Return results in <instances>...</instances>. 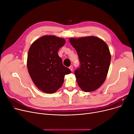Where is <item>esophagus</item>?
<instances>
[{
	"label": "esophagus",
	"mask_w": 134,
	"mask_h": 134,
	"mask_svg": "<svg viewBox=\"0 0 134 134\" xmlns=\"http://www.w3.org/2000/svg\"><path fill=\"white\" fill-rule=\"evenodd\" d=\"M69 68L71 70V71H73V66H70L69 67Z\"/></svg>",
	"instance_id": "34e87169"
}]
</instances>
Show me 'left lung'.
<instances>
[{"label": "left lung", "instance_id": "obj_1", "mask_svg": "<svg viewBox=\"0 0 134 134\" xmlns=\"http://www.w3.org/2000/svg\"><path fill=\"white\" fill-rule=\"evenodd\" d=\"M69 42L80 62L74 71L79 86L86 92L96 90L105 81L109 71L111 55L107 44L94 36L70 38Z\"/></svg>", "mask_w": 134, "mask_h": 134}]
</instances>
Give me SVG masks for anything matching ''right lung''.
Returning a JSON list of instances; mask_svg holds the SVG:
<instances>
[{"label":"right lung","mask_w":134,"mask_h":134,"mask_svg":"<svg viewBox=\"0 0 134 134\" xmlns=\"http://www.w3.org/2000/svg\"><path fill=\"white\" fill-rule=\"evenodd\" d=\"M65 42L53 35L44 36L35 41L29 49L28 72L35 85L45 93L55 92L62 85L65 75L71 73L63 66L58 53Z\"/></svg>","instance_id":"1"}]
</instances>
